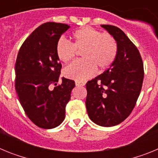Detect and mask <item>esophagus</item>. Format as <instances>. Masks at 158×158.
I'll return each mask as SVG.
<instances>
[{
	"label": "esophagus",
	"instance_id": "1",
	"mask_svg": "<svg viewBox=\"0 0 158 158\" xmlns=\"http://www.w3.org/2000/svg\"><path fill=\"white\" fill-rule=\"evenodd\" d=\"M75 85H76L77 86H84L85 85V82L77 81H76V82H75Z\"/></svg>",
	"mask_w": 158,
	"mask_h": 158
}]
</instances>
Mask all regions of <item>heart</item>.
I'll return each instance as SVG.
<instances>
[{
	"label": "heart",
	"instance_id": "obj_1",
	"mask_svg": "<svg viewBox=\"0 0 158 158\" xmlns=\"http://www.w3.org/2000/svg\"><path fill=\"white\" fill-rule=\"evenodd\" d=\"M73 43L61 39L57 43L56 54L62 62L75 58L77 51H82L81 61H76L64 69L65 77L83 81L94 76L96 68L107 69L114 62L118 52L115 39L91 27H85L73 35Z\"/></svg>",
	"mask_w": 158,
	"mask_h": 158
}]
</instances>
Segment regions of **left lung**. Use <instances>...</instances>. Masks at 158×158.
Segmentation results:
<instances>
[{"instance_id":"1","label":"left lung","mask_w":158,"mask_h":158,"mask_svg":"<svg viewBox=\"0 0 158 158\" xmlns=\"http://www.w3.org/2000/svg\"><path fill=\"white\" fill-rule=\"evenodd\" d=\"M101 27L115 39L118 52L109 69L87 82L85 105L93 122L112 127L133 111L142 89L144 68L139 50L121 29L112 25Z\"/></svg>"}]
</instances>
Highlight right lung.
Wrapping results in <instances>:
<instances>
[{
    "label": "right lung",
    "instance_id": "1",
    "mask_svg": "<svg viewBox=\"0 0 158 158\" xmlns=\"http://www.w3.org/2000/svg\"><path fill=\"white\" fill-rule=\"evenodd\" d=\"M69 28L65 23H43L23 42L16 58L15 88L19 100L30 120L43 129L63 122L75 87L74 81L65 77L58 84L62 64L56 54L57 43Z\"/></svg>",
    "mask_w": 158,
    "mask_h": 158
}]
</instances>
